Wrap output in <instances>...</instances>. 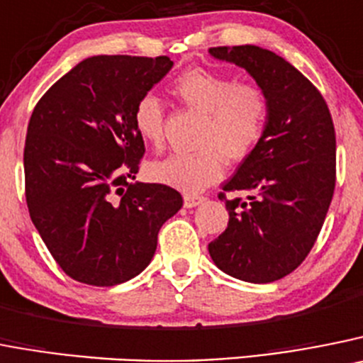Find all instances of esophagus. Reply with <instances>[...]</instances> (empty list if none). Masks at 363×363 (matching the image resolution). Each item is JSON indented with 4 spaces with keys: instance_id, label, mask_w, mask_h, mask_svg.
Segmentation results:
<instances>
[{
    "instance_id": "obj_1",
    "label": "esophagus",
    "mask_w": 363,
    "mask_h": 363,
    "mask_svg": "<svg viewBox=\"0 0 363 363\" xmlns=\"http://www.w3.org/2000/svg\"><path fill=\"white\" fill-rule=\"evenodd\" d=\"M203 201H205L203 196H198V194H185V196H184V205H185V207H187V208L196 207V205L203 203Z\"/></svg>"
}]
</instances>
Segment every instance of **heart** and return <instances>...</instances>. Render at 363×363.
<instances>
[{
    "label": "heart",
    "mask_w": 363,
    "mask_h": 363,
    "mask_svg": "<svg viewBox=\"0 0 363 363\" xmlns=\"http://www.w3.org/2000/svg\"><path fill=\"white\" fill-rule=\"evenodd\" d=\"M171 91L182 104L207 115L199 147L192 155H172L147 165L152 182L194 194L223 176L225 159L241 162L264 138L270 101L255 82L205 68H191L172 81ZM133 124L142 140L160 149L165 140V108L156 95L145 93L133 109Z\"/></svg>",
    "instance_id": "heart-1"
}]
</instances>
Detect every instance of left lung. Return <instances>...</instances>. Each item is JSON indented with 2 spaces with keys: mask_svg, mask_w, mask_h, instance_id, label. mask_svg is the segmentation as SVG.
Listing matches in <instances>:
<instances>
[{
  "mask_svg": "<svg viewBox=\"0 0 363 363\" xmlns=\"http://www.w3.org/2000/svg\"><path fill=\"white\" fill-rule=\"evenodd\" d=\"M208 52L247 69L270 101L264 138L219 192L228 225L208 242V252L232 277L255 284L279 281L308 257L333 199V118L320 91L277 53L254 45ZM227 191L251 196L228 200Z\"/></svg>",
  "mask_w": 363,
  "mask_h": 363,
  "instance_id": "8db88e82",
  "label": "left lung"
}]
</instances>
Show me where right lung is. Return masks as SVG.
<instances>
[{
	"instance_id": "obj_1",
	"label": "right lung",
	"mask_w": 363,
	"mask_h": 363,
	"mask_svg": "<svg viewBox=\"0 0 363 363\" xmlns=\"http://www.w3.org/2000/svg\"><path fill=\"white\" fill-rule=\"evenodd\" d=\"M172 68L167 55H95L35 104L26 131L30 218L66 275L115 286L151 262L158 232L182 208L178 191L133 182L145 145L133 109Z\"/></svg>"
}]
</instances>
